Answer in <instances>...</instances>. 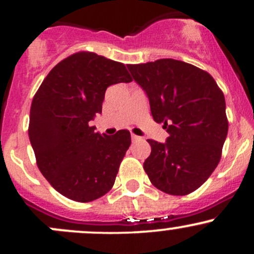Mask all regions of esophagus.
Returning <instances> with one entry per match:
<instances>
[{
  "instance_id": "34e87169",
  "label": "esophagus",
  "mask_w": 254,
  "mask_h": 254,
  "mask_svg": "<svg viewBox=\"0 0 254 254\" xmlns=\"http://www.w3.org/2000/svg\"><path fill=\"white\" fill-rule=\"evenodd\" d=\"M131 138H132V141H141L142 137L141 136H137V135H133V133H131Z\"/></svg>"
}]
</instances>
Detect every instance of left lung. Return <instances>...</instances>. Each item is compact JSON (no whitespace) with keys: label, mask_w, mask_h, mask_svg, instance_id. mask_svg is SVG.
<instances>
[{"label":"left lung","mask_w":254,"mask_h":254,"mask_svg":"<svg viewBox=\"0 0 254 254\" xmlns=\"http://www.w3.org/2000/svg\"><path fill=\"white\" fill-rule=\"evenodd\" d=\"M149 99L151 116L164 123L165 143L151 147L143 167L159 190L184 196L197 190L217 167L228 132L226 101L210 74L192 64L164 58L127 65Z\"/></svg>","instance_id":"left-lung-1"}]
</instances>
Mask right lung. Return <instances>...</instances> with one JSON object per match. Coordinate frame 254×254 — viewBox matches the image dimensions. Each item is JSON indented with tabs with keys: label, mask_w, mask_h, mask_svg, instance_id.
Listing matches in <instances>:
<instances>
[{
	"label": "right lung",
	"mask_w": 254,
	"mask_h": 254,
	"mask_svg": "<svg viewBox=\"0 0 254 254\" xmlns=\"http://www.w3.org/2000/svg\"><path fill=\"white\" fill-rule=\"evenodd\" d=\"M123 63L93 52L60 62L32 101L28 136L37 165L55 190L76 202H92L112 189L131 136H107L89 122L103 110L111 84L131 82Z\"/></svg>",
	"instance_id": "right-lung-1"
}]
</instances>
